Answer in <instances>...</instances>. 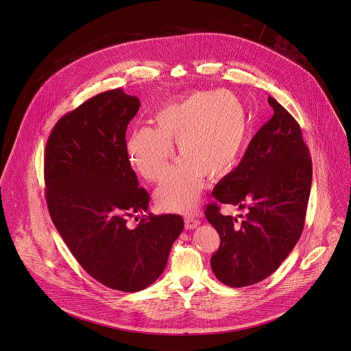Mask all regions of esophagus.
I'll return each mask as SVG.
<instances>
[{
  "instance_id": "1",
  "label": "esophagus",
  "mask_w": 351,
  "mask_h": 351,
  "mask_svg": "<svg viewBox=\"0 0 351 351\" xmlns=\"http://www.w3.org/2000/svg\"><path fill=\"white\" fill-rule=\"evenodd\" d=\"M184 223H186V229H187V230H191V229H195V228H197V226L200 225V221L190 215V217H186V218H184Z\"/></svg>"
}]
</instances>
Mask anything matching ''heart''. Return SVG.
<instances>
[{
    "label": "heart",
    "mask_w": 351,
    "mask_h": 351,
    "mask_svg": "<svg viewBox=\"0 0 351 351\" xmlns=\"http://www.w3.org/2000/svg\"><path fill=\"white\" fill-rule=\"evenodd\" d=\"M154 128H136L126 140L132 169L158 183L169 172L176 143L182 161L157 189V204L171 213H191L204 179H222L237 167L249 137L243 102L226 90H204L162 105Z\"/></svg>",
    "instance_id": "1"
}]
</instances>
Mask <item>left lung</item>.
Instances as JSON below:
<instances>
[{
    "mask_svg": "<svg viewBox=\"0 0 351 351\" xmlns=\"http://www.w3.org/2000/svg\"><path fill=\"white\" fill-rule=\"evenodd\" d=\"M273 116L254 134L238 167L214 189L204 215L219 233L211 256L215 277L241 288L271 276L299 241L312 182L310 151L298 121L268 97ZM221 204L246 208L238 221Z\"/></svg>",
    "mask_w": 351,
    "mask_h": 351,
    "instance_id": "1",
    "label": "left lung"
}]
</instances>
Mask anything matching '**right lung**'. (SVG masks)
<instances>
[{
    "mask_svg": "<svg viewBox=\"0 0 351 351\" xmlns=\"http://www.w3.org/2000/svg\"><path fill=\"white\" fill-rule=\"evenodd\" d=\"M138 108V98L122 88L101 93L55 123L44 155L55 228L86 272L122 292L156 281L184 228L176 214L144 215L149 194L138 187L125 148ZM136 215L142 218L130 228L127 221Z\"/></svg>",
    "mask_w": 351,
    "mask_h": 351,
    "instance_id": "right-lung-1",
    "label": "right lung"
}]
</instances>
